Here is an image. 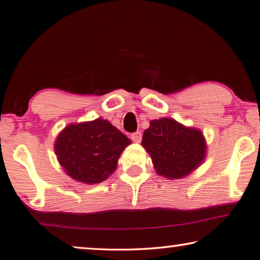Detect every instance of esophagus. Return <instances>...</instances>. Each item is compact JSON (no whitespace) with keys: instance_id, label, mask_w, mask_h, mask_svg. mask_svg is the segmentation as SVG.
<instances>
[{"instance_id":"34e87169","label":"esophagus","mask_w":260,"mask_h":260,"mask_svg":"<svg viewBox=\"0 0 260 260\" xmlns=\"http://www.w3.org/2000/svg\"><path fill=\"white\" fill-rule=\"evenodd\" d=\"M131 138H132V141H133V142L140 143L141 140H142V133H141V132H135V133L132 134Z\"/></svg>"}]
</instances>
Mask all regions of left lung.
<instances>
[{
    "mask_svg": "<svg viewBox=\"0 0 260 260\" xmlns=\"http://www.w3.org/2000/svg\"><path fill=\"white\" fill-rule=\"evenodd\" d=\"M142 147L150 155L157 174L167 179L190 174L203 162L206 153L203 133L171 118L150 121L143 133Z\"/></svg>",
    "mask_w": 260,
    "mask_h": 260,
    "instance_id": "8db88e82",
    "label": "left lung"
}]
</instances>
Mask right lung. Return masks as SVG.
<instances>
[{"mask_svg": "<svg viewBox=\"0 0 260 260\" xmlns=\"http://www.w3.org/2000/svg\"><path fill=\"white\" fill-rule=\"evenodd\" d=\"M131 140L98 118L93 121L68 125L57 136L55 152L60 166L72 179L93 184L107 180Z\"/></svg>", "mask_w": 260, "mask_h": 260, "instance_id": "1", "label": "right lung"}]
</instances>
